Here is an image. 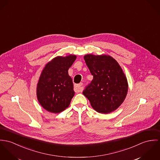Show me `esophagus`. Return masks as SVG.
<instances>
[{
	"instance_id": "1",
	"label": "esophagus",
	"mask_w": 160,
	"mask_h": 160,
	"mask_svg": "<svg viewBox=\"0 0 160 160\" xmlns=\"http://www.w3.org/2000/svg\"><path fill=\"white\" fill-rule=\"evenodd\" d=\"M82 85H83L82 83H80L77 84V85H75V86H74V91L76 92H82Z\"/></svg>"
}]
</instances>
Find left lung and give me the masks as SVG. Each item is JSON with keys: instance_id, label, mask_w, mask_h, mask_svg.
Wrapping results in <instances>:
<instances>
[{"instance_id": "left-lung-1", "label": "left lung", "mask_w": 160, "mask_h": 160, "mask_svg": "<svg viewBox=\"0 0 160 160\" xmlns=\"http://www.w3.org/2000/svg\"><path fill=\"white\" fill-rule=\"evenodd\" d=\"M85 62L93 76L83 94L98 112L108 113L118 108L127 95L128 84L117 61L108 55L86 54Z\"/></svg>"}]
</instances>
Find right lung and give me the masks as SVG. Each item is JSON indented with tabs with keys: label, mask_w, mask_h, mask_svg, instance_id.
<instances>
[{
	"label": "right lung",
	"mask_w": 160,
	"mask_h": 160,
	"mask_svg": "<svg viewBox=\"0 0 160 160\" xmlns=\"http://www.w3.org/2000/svg\"><path fill=\"white\" fill-rule=\"evenodd\" d=\"M76 58L72 54L57 56L48 62L42 72L37 96L40 105L47 111L59 113L70 105L75 92L68 70Z\"/></svg>",
	"instance_id": "obj_1"
}]
</instances>
